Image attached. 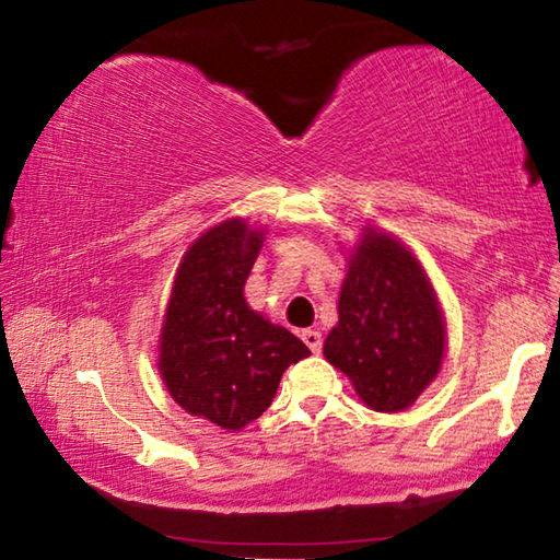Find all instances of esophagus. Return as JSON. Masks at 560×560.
I'll return each mask as SVG.
<instances>
[{"instance_id":"34e87169","label":"esophagus","mask_w":560,"mask_h":560,"mask_svg":"<svg viewBox=\"0 0 560 560\" xmlns=\"http://www.w3.org/2000/svg\"><path fill=\"white\" fill-rule=\"evenodd\" d=\"M301 340L308 345L311 352H320V348H323V335L318 330H303Z\"/></svg>"}]
</instances>
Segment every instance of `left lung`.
Masks as SVG:
<instances>
[{"label":"left lung","mask_w":560,"mask_h":560,"mask_svg":"<svg viewBox=\"0 0 560 560\" xmlns=\"http://www.w3.org/2000/svg\"><path fill=\"white\" fill-rule=\"evenodd\" d=\"M338 318L323 352L374 411L406 409L439 374L443 313L401 242L368 230L342 283Z\"/></svg>","instance_id":"obj_1"}]
</instances>
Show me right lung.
Wrapping results in <instances>:
<instances>
[{
    "label": "right lung",
    "mask_w": 560,
    "mask_h": 560,
    "mask_svg": "<svg viewBox=\"0 0 560 560\" xmlns=\"http://www.w3.org/2000/svg\"><path fill=\"white\" fill-rule=\"evenodd\" d=\"M261 232L230 220L192 242L180 261L161 330L159 370L192 416L240 431L269 409L289 364L311 350L245 301Z\"/></svg>",
    "instance_id": "add662e5"
}]
</instances>
